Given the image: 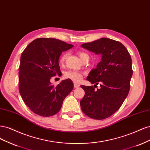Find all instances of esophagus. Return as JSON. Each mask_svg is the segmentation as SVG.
<instances>
[{
  "instance_id": "1",
  "label": "esophagus",
  "mask_w": 150,
  "mask_h": 150,
  "mask_svg": "<svg viewBox=\"0 0 150 150\" xmlns=\"http://www.w3.org/2000/svg\"><path fill=\"white\" fill-rule=\"evenodd\" d=\"M74 88H79V84H78V83H74Z\"/></svg>"
}]
</instances>
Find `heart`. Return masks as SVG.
Returning <instances> with one entry per match:
<instances>
[{
    "instance_id": "1",
    "label": "heart",
    "mask_w": 150,
    "mask_h": 150,
    "mask_svg": "<svg viewBox=\"0 0 150 150\" xmlns=\"http://www.w3.org/2000/svg\"><path fill=\"white\" fill-rule=\"evenodd\" d=\"M68 54L67 52H64V54H62V56H61L60 59H59V62L61 64H62L64 63V62L65 61L67 57ZM78 55L81 59V60H83L84 58L86 57H89L88 55L86 52L80 51L78 52ZM82 74L81 72L76 71H74V70H69L66 71L64 73V77L66 79H69L72 80V81H74V82H79L81 81V78H82Z\"/></svg>"
}]
</instances>
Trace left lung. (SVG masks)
<instances>
[{
  "label": "left lung",
  "instance_id": "8db88e82",
  "mask_svg": "<svg viewBox=\"0 0 150 150\" xmlns=\"http://www.w3.org/2000/svg\"><path fill=\"white\" fill-rule=\"evenodd\" d=\"M81 47L102 56L86 78L94 86H81L85 91L80 101L81 110L91 118L106 119L119 110L129 93L133 75L131 56L123 44L108 38L84 43ZM98 84L101 88L95 90Z\"/></svg>",
  "mask_w": 150,
  "mask_h": 150
}]
</instances>
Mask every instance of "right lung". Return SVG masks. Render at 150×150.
<instances>
[{
    "label": "right lung",
    "mask_w": 150,
    "mask_h": 150,
    "mask_svg": "<svg viewBox=\"0 0 150 150\" xmlns=\"http://www.w3.org/2000/svg\"><path fill=\"white\" fill-rule=\"evenodd\" d=\"M73 47L54 38H38L22 52L19 71V89L22 99L35 114L51 116L60 111L63 101L74 87L71 79L56 86L50 80L61 74L59 59Z\"/></svg>",
    "instance_id": "obj_1"
}]
</instances>
